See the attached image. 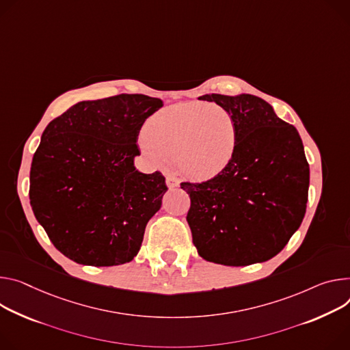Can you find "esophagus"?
I'll return each instance as SVG.
<instances>
[{
    "label": "esophagus",
    "mask_w": 350,
    "mask_h": 350,
    "mask_svg": "<svg viewBox=\"0 0 350 350\" xmlns=\"http://www.w3.org/2000/svg\"><path fill=\"white\" fill-rule=\"evenodd\" d=\"M166 184H167V187H169L170 189H173V188H177V187L180 185V181H178L176 177L169 176V177L166 178Z\"/></svg>",
    "instance_id": "esophagus-1"
}]
</instances>
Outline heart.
I'll list each match as a JSON object with an SVG mask.
<instances>
[{"mask_svg":"<svg viewBox=\"0 0 350 350\" xmlns=\"http://www.w3.org/2000/svg\"><path fill=\"white\" fill-rule=\"evenodd\" d=\"M139 148L156 165L170 162L191 178H212L236 153V120L216 105L176 103L146 120Z\"/></svg>","mask_w":350,"mask_h":350,"instance_id":"heart-1","label":"heart"}]
</instances>
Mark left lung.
I'll return each instance as SVG.
<instances>
[{
  "instance_id": "left-lung-1",
  "label": "left lung",
  "mask_w": 350,
  "mask_h": 350,
  "mask_svg": "<svg viewBox=\"0 0 350 350\" xmlns=\"http://www.w3.org/2000/svg\"><path fill=\"white\" fill-rule=\"evenodd\" d=\"M228 110L237 125L229 166L204 183H181L191 198L187 221L200 256L244 267L275 257L300 228L310 167L301 138L272 106L254 94H204Z\"/></svg>"
}]
</instances>
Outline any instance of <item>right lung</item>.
Returning a JSON list of instances; mask_svg holds the SVG:
<instances>
[{
  "label": "right lung",
  "instance_id": "add662e5",
  "mask_svg": "<svg viewBox=\"0 0 350 350\" xmlns=\"http://www.w3.org/2000/svg\"><path fill=\"white\" fill-rule=\"evenodd\" d=\"M162 106L118 94L79 102L46 126L30 167V206L70 260L113 267L135 258L167 191L162 173L134 166L141 126Z\"/></svg>",
  "mask_w": 350,
  "mask_h": 350
}]
</instances>
